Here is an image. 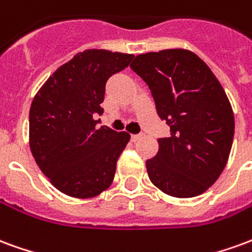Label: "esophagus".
Returning a JSON list of instances; mask_svg holds the SVG:
<instances>
[{
    "instance_id": "esophagus-1",
    "label": "esophagus",
    "mask_w": 252,
    "mask_h": 252,
    "mask_svg": "<svg viewBox=\"0 0 252 252\" xmlns=\"http://www.w3.org/2000/svg\"><path fill=\"white\" fill-rule=\"evenodd\" d=\"M143 136V133H136V135H132L131 139H132V142H136V140H139L140 137Z\"/></svg>"
}]
</instances>
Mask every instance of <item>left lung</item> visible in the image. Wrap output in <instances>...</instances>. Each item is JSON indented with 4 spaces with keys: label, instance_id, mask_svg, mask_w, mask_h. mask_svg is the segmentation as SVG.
Here are the masks:
<instances>
[{
    "label": "left lung",
    "instance_id": "left-lung-1",
    "mask_svg": "<svg viewBox=\"0 0 252 252\" xmlns=\"http://www.w3.org/2000/svg\"><path fill=\"white\" fill-rule=\"evenodd\" d=\"M131 68L151 90L158 116L170 126L158 154L146 162L150 180L173 197L204 193L231 153L235 120L224 89L206 63L188 50L135 58Z\"/></svg>",
    "mask_w": 252,
    "mask_h": 252
}]
</instances>
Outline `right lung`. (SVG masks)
<instances>
[{
    "label": "right lung",
    "instance_id": "obj_1",
    "mask_svg": "<svg viewBox=\"0 0 252 252\" xmlns=\"http://www.w3.org/2000/svg\"><path fill=\"white\" fill-rule=\"evenodd\" d=\"M131 54L86 50L58 68L37 92L30 110V146L39 169L62 193L98 195L115 178L117 159L131 135L97 128L105 85L124 70Z\"/></svg>",
    "mask_w": 252,
    "mask_h": 252
}]
</instances>
